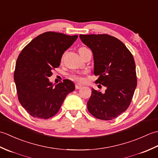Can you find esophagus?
Returning a JSON list of instances; mask_svg holds the SVG:
<instances>
[{"label":"esophagus","instance_id":"34e87169","mask_svg":"<svg viewBox=\"0 0 158 158\" xmlns=\"http://www.w3.org/2000/svg\"><path fill=\"white\" fill-rule=\"evenodd\" d=\"M81 87L82 85L81 84H79V83H77V84H75V88L77 89L81 88Z\"/></svg>","mask_w":158,"mask_h":158}]
</instances>
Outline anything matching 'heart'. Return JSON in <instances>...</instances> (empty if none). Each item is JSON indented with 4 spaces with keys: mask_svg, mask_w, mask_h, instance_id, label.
<instances>
[{
    "mask_svg": "<svg viewBox=\"0 0 158 158\" xmlns=\"http://www.w3.org/2000/svg\"><path fill=\"white\" fill-rule=\"evenodd\" d=\"M83 49H86V48H79V51H80V50H82ZM71 78L73 80H75V81H76L81 82V81H83V77L81 75H73L71 77Z\"/></svg>",
    "mask_w": 158,
    "mask_h": 158,
    "instance_id": "b5f03b06",
    "label": "heart"
}]
</instances>
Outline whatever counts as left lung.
<instances>
[{"instance_id":"1","label":"left lung","mask_w":158,"mask_h":158,"mask_svg":"<svg viewBox=\"0 0 158 158\" xmlns=\"http://www.w3.org/2000/svg\"><path fill=\"white\" fill-rule=\"evenodd\" d=\"M92 50L96 83L106 87L102 94L94 89L88 100L89 112L96 118L111 120L128 108L137 85L136 65L123 43L109 35H80Z\"/></svg>"}]
</instances>
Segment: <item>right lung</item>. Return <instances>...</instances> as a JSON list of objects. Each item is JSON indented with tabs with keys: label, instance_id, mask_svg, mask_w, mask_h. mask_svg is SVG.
I'll use <instances>...</instances> for the list:
<instances>
[{
	"label": "right lung",
	"instance_id": "1",
	"mask_svg": "<svg viewBox=\"0 0 158 158\" xmlns=\"http://www.w3.org/2000/svg\"><path fill=\"white\" fill-rule=\"evenodd\" d=\"M78 36L46 32L36 36L19 55L14 72L18 100L31 116L48 119L58 112L69 93L75 89L69 79L54 85L48 79L60 66L63 53Z\"/></svg>",
	"mask_w": 158,
	"mask_h": 158
}]
</instances>
